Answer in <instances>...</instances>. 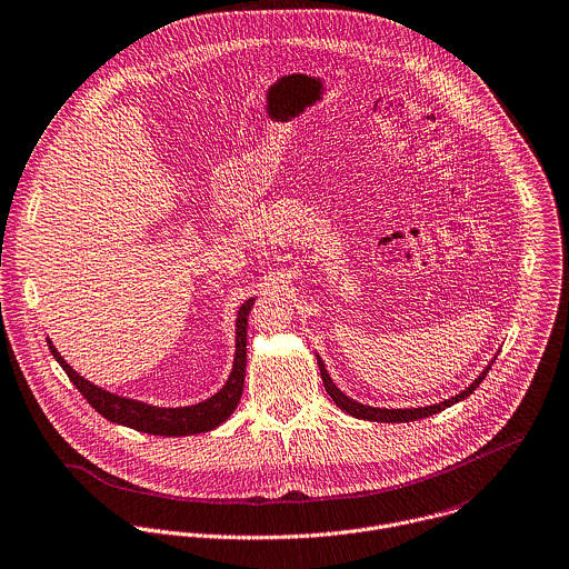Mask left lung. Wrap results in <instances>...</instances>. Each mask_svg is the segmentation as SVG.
<instances>
[{
  "label": "left lung",
  "mask_w": 569,
  "mask_h": 569,
  "mask_svg": "<svg viewBox=\"0 0 569 569\" xmlns=\"http://www.w3.org/2000/svg\"><path fill=\"white\" fill-rule=\"evenodd\" d=\"M316 360H318V367H320V376H322V381H325V388H327V392L331 395V399L336 401V406H338V408H342V410H345V412H349L351 417L367 419V421H381V423L417 421V419H423V417H430V415H437V412H441V410L450 408L452 403H457V401H461V399L470 397V395L477 390V386L486 379L488 371L492 369V365H495V362H490V365L479 373V378L472 379V383H470L466 390H461L459 395H455V397H450V399H443V401H439V403L417 406V408H376V406L360 403V401L351 399L349 395H345V392L333 383V379L329 376V371H327V367H325L322 358H320V356H316ZM495 360H497V358H495Z\"/></svg>",
  "instance_id": "8db88e82"
}]
</instances>
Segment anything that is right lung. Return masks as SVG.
<instances>
[{"instance_id": "obj_1", "label": "right lung", "mask_w": 569, "mask_h": 569, "mask_svg": "<svg viewBox=\"0 0 569 569\" xmlns=\"http://www.w3.org/2000/svg\"><path fill=\"white\" fill-rule=\"evenodd\" d=\"M256 298H249L240 305L236 316V353L231 373L224 381V386L207 397L204 401L191 403V406H152L141 399L123 397L117 392H110L90 379L79 376L57 351L50 338H46L48 349L52 358L59 362V367L66 371V376L77 386V390L86 397V401L103 415L108 421L134 428L139 432L148 435H161V437H188V435H200L218 428L222 421L229 419V415L236 410L242 386H244V367H247V316L253 307Z\"/></svg>"}]
</instances>
